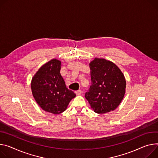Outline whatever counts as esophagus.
Returning <instances> with one entry per match:
<instances>
[{
    "instance_id": "esophagus-1",
    "label": "esophagus",
    "mask_w": 158,
    "mask_h": 158,
    "mask_svg": "<svg viewBox=\"0 0 158 158\" xmlns=\"http://www.w3.org/2000/svg\"><path fill=\"white\" fill-rule=\"evenodd\" d=\"M75 93H76V94H77V95H80L81 93H82V91H81V90H77V91H75Z\"/></svg>"
}]
</instances>
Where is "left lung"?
Here are the masks:
<instances>
[{"label": "left lung", "mask_w": 158, "mask_h": 158, "mask_svg": "<svg viewBox=\"0 0 158 158\" xmlns=\"http://www.w3.org/2000/svg\"><path fill=\"white\" fill-rule=\"evenodd\" d=\"M91 85L85 98L94 112L103 114L115 110L125 93L126 81L112 62L95 58L89 64Z\"/></svg>", "instance_id": "left-lung-1"}]
</instances>
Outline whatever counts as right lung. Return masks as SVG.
Wrapping results in <instances>:
<instances>
[{"mask_svg":"<svg viewBox=\"0 0 158 158\" xmlns=\"http://www.w3.org/2000/svg\"><path fill=\"white\" fill-rule=\"evenodd\" d=\"M60 68V60H51L39 69L31 83L36 103L45 111L53 114L64 112L76 96L74 91L66 87Z\"/></svg>","mask_w":158,"mask_h":158,"instance_id":"1","label":"right lung"}]
</instances>
